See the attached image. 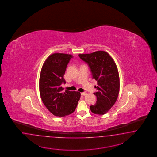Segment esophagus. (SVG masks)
Wrapping results in <instances>:
<instances>
[{"label": "esophagus", "mask_w": 157, "mask_h": 157, "mask_svg": "<svg viewBox=\"0 0 157 157\" xmlns=\"http://www.w3.org/2000/svg\"><path fill=\"white\" fill-rule=\"evenodd\" d=\"M87 94L86 92H83V93H81V95H86Z\"/></svg>", "instance_id": "34e87169"}]
</instances>
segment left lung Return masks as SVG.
<instances>
[{"label":"left lung","mask_w":157,"mask_h":157,"mask_svg":"<svg viewBox=\"0 0 157 157\" xmlns=\"http://www.w3.org/2000/svg\"><path fill=\"white\" fill-rule=\"evenodd\" d=\"M79 56L90 67L93 79L97 82L95 104L91 105V111L104 114L113 106L120 90V78L117 67L109 53L99 51L89 54H79Z\"/></svg>","instance_id":"1"}]
</instances>
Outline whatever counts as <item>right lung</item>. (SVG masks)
<instances>
[{
    "mask_svg": "<svg viewBox=\"0 0 157 157\" xmlns=\"http://www.w3.org/2000/svg\"><path fill=\"white\" fill-rule=\"evenodd\" d=\"M71 55L55 53L50 55L43 64L40 76L39 89L43 104L52 114L64 117L72 113L81 97L78 91L65 90L61 86L67 66Z\"/></svg>",
    "mask_w": 157,
    "mask_h": 157,
    "instance_id": "add662e5",
    "label": "right lung"
}]
</instances>
